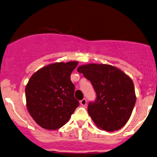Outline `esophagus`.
<instances>
[{
	"mask_svg": "<svg viewBox=\"0 0 157 157\" xmlns=\"http://www.w3.org/2000/svg\"><path fill=\"white\" fill-rule=\"evenodd\" d=\"M80 104L82 106H86V105H87V100H86L85 98H83V99L80 101Z\"/></svg>",
	"mask_w": 157,
	"mask_h": 157,
	"instance_id": "obj_1",
	"label": "esophagus"
}]
</instances>
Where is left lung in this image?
Returning <instances> with one entry per match:
<instances>
[{
    "label": "left lung",
    "mask_w": 157,
    "mask_h": 157,
    "mask_svg": "<svg viewBox=\"0 0 157 157\" xmlns=\"http://www.w3.org/2000/svg\"><path fill=\"white\" fill-rule=\"evenodd\" d=\"M77 71L91 82L96 93L87 107L93 122L108 132L121 129L129 120L136 99L132 79L108 64L82 65Z\"/></svg>",
    "instance_id": "1"
}]
</instances>
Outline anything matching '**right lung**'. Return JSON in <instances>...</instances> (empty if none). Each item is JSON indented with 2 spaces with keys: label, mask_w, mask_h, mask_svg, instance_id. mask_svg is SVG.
<instances>
[{
  "label": "right lung",
  "mask_w": 157,
  "mask_h": 157,
  "mask_svg": "<svg viewBox=\"0 0 157 157\" xmlns=\"http://www.w3.org/2000/svg\"><path fill=\"white\" fill-rule=\"evenodd\" d=\"M78 61L49 64L35 73L25 88L26 107L41 128L56 130L64 125L79 102L74 97L70 75Z\"/></svg>",
  "instance_id": "1"
}]
</instances>
